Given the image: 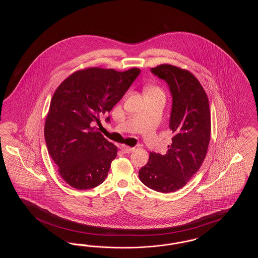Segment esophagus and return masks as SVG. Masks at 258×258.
Masks as SVG:
<instances>
[{
  "label": "esophagus",
  "instance_id": "34e87169",
  "mask_svg": "<svg viewBox=\"0 0 258 258\" xmlns=\"http://www.w3.org/2000/svg\"><path fill=\"white\" fill-rule=\"evenodd\" d=\"M121 150L123 151V153H125V154H130V153H132V152L135 151V148L128 147V146L123 145V146H121Z\"/></svg>",
  "mask_w": 258,
  "mask_h": 258
}]
</instances>
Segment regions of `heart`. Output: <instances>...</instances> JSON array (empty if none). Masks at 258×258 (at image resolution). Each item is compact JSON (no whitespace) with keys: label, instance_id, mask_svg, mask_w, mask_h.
I'll return each mask as SVG.
<instances>
[{"label":"heart","instance_id":"obj_1","mask_svg":"<svg viewBox=\"0 0 258 258\" xmlns=\"http://www.w3.org/2000/svg\"><path fill=\"white\" fill-rule=\"evenodd\" d=\"M148 90H151V91H158V92H160L159 89H157V88H151V89H148Z\"/></svg>","mask_w":258,"mask_h":258}]
</instances>
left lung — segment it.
<instances>
[{
  "label": "left lung",
  "mask_w": 258,
  "mask_h": 258,
  "mask_svg": "<svg viewBox=\"0 0 258 258\" xmlns=\"http://www.w3.org/2000/svg\"><path fill=\"white\" fill-rule=\"evenodd\" d=\"M151 72L170 89L169 128L174 136L165 155L150 154L139 179L148 187L168 194L182 188L206 157L211 135L209 99L197 77L186 70L164 63Z\"/></svg>",
  "instance_id": "8db88e82"
}]
</instances>
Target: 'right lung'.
Here are the masks:
<instances>
[{"mask_svg":"<svg viewBox=\"0 0 258 258\" xmlns=\"http://www.w3.org/2000/svg\"><path fill=\"white\" fill-rule=\"evenodd\" d=\"M139 74L136 68L125 72L88 68L71 74L55 91L44 137L50 157L67 184L89 189L107 177L118 149L94 124H101L99 117L110 112Z\"/></svg>","mask_w":258,"mask_h":258,"instance_id":"1","label":"right lung"}]
</instances>
